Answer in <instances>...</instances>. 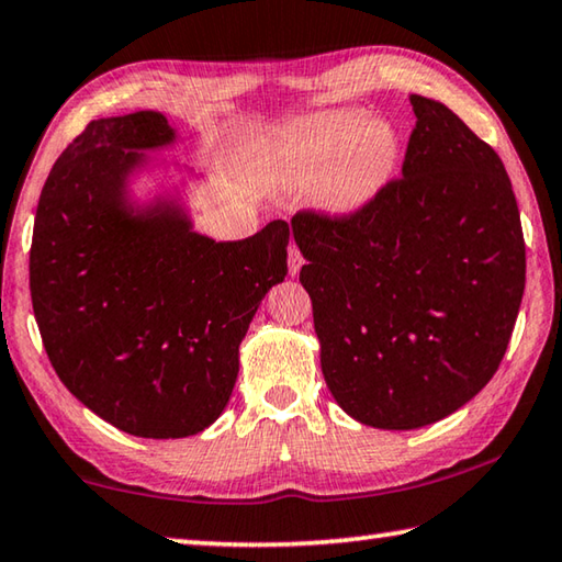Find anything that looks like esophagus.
<instances>
[{
  "mask_svg": "<svg viewBox=\"0 0 562 562\" xmlns=\"http://www.w3.org/2000/svg\"><path fill=\"white\" fill-rule=\"evenodd\" d=\"M302 265H304V258H302L300 247L297 245H290V274H300Z\"/></svg>",
  "mask_w": 562,
  "mask_h": 562,
  "instance_id": "esophagus-1",
  "label": "esophagus"
}]
</instances>
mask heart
Segmentation results:
<instances>
[{
    "mask_svg": "<svg viewBox=\"0 0 562 562\" xmlns=\"http://www.w3.org/2000/svg\"><path fill=\"white\" fill-rule=\"evenodd\" d=\"M402 138L384 119L367 121L364 109H337L292 121L260 148L272 183H315L319 211L335 217L359 213L394 176Z\"/></svg>",
    "mask_w": 562,
    "mask_h": 562,
    "instance_id": "1",
    "label": "heart"
}]
</instances>
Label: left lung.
I'll return each instance as SVG.
<instances>
[{"mask_svg":"<svg viewBox=\"0 0 562 562\" xmlns=\"http://www.w3.org/2000/svg\"><path fill=\"white\" fill-rule=\"evenodd\" d=\"M402 178L359 213L300 211L322 374L359 424L406 431L496 374L526 288V243L501 158L443 103L412 97Z\"/></svg>","mask_w":562,"mask_h":562,"instance_id":"left-lung-1","label":"left lung"}]
</instances>
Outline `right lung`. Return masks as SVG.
Masks as SVG:
<instances>
[{
  "label": "right lung",
  "instance_id": "1",
  "mask_svg": "<svg viewBox=\"0 0 562 562\" xmlns=\"http://www.w3.org/2000/svg\"><path fill=\"white\" fill-rule=\"evenodd\" d=\"M170 144L158 111L91 121L46 178L30 252L56 374L103 422L144 439H183L223 414L245 331L288 274L284 221L215 243L178 201L128 203V178Z\"/></svg>",
  "mask_w": 562,
  "mask_h": 562
}]
</instances>
